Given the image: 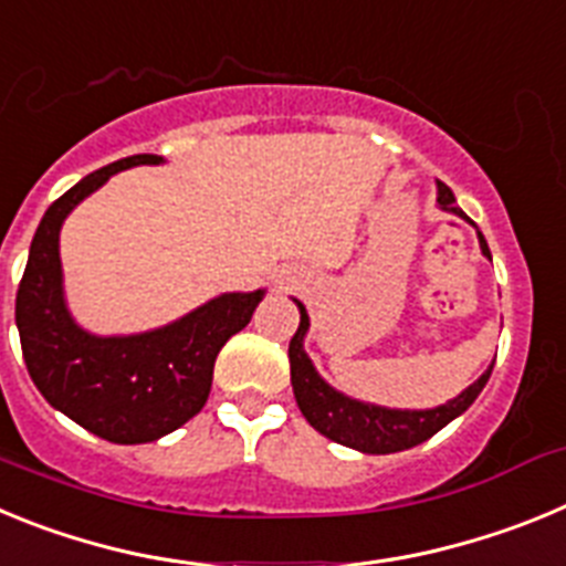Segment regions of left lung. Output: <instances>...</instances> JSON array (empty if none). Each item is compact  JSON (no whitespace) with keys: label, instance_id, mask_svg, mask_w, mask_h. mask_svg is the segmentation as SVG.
Segmentation results:
<instances>
[{"label":"left lung","instance_id":"8db88e82","mask_svg":"<svg viewBox=\"0 0 566 566\" xmlns=\"http://www.w3.org/2000/svg\"><path fill=\"white\" fill-rule=\"evenodd\" d=\"M437 189L439 207L470 221L468 214L457 207V198H453L451 189L444 187L442 181L437 184ZM479 247H482L484 258H490V249L484 243L482 232H479ZM294 303L300 308V326L294 332L292 343H289V363H292V388L294 399H297V408L303 411V417L308 419L314 431H319L323 437L332 439V442L354 448V451L397 453L408 451L413 444H422L424 439H431L433 433L442 431L444 424L462 417L470 405L476 402V397L482 394L484 385H488L490 371H493V365H490L488 371L470 385V388H464L457 399L439 405V408H428V411H397V408L359 402V399L339 394L337 388H332L317 374L308 354L303 352V337L308 332V314L300 300H294Z\"/></svg>","mask_w":566,"mask_h":566}]
</instances>
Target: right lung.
<instances>
[{
    "mask_svg": "<svg viewBox=\"0 0 566 566\" xmlns=\"http://www.w3.org/2000/svg\"><path fill=\"white\" fill-rule=\"evenodd\" d=\"M142 164L164 158L129 155L90 172L50 203L17 292V328L30 379L56 411L115 444L155 442L201 411L218 352L249 326L263 300V289L221 294L169 326L129 337H96L76 326L62 292L64 218L109 175Z\"/></svg>",
    "mask_w": 566,
    "mask_h": 566,
    "instance_id": "1",
    "label": "right lung"
}]
</instances>
